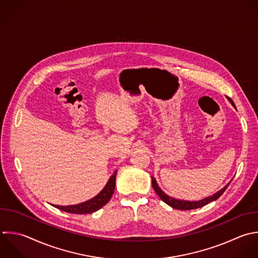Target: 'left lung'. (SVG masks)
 <instances>
[{"instance_id": "left-lung-1", "label": "left lung", "mask_w": 258, "mask_h": 258, "mask_svg": "<svg viewBox=\"0 0 258 258\" xmlns=\"http://www.w3.org/2000/svg\"><path fill=\"white\" fill-rule=\"evenodd\" d=\"M227 98H228V97H227ZM228 100H229V102L232 104V106L235 107V104H234V102L231 100V98H228ZM151 179H152V186H153V189L155 190V192L158 195V197H159L164 203H166L168 206L172 207L173 209H178V210H183V211L192 210V209H198V208L204 207V206H206L207 204H209V203H211V202L217 200V199L226 190V188L228 187V185H229L230 182H231V181H230V182H229L227 185H225L222 189H220L218 192H216L215 195H213V196H211V197H208V198H206V199H204V200H201V201H198V202H189V201H179V200L173 199V198H171V197H168V196H167L166 194H164V192L160 189V187L157 185L155 178H153V177L151 176Z\"/></svg>"}]
</instances>
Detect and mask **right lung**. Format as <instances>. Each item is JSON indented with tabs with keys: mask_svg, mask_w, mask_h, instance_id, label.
Instances as JSON below:
<instances>
[{
	"mask_svg": "<svg viewBox=\"0 0 258 258\" xmlns=\"http://www.w3.org/2000/svg\"><path fill=\"white\" fill-rule=\"evenodd\" d=\"M116 174H117V170L110 177L109 181L107 182L105 187L102 189V191L99 195H97L95 198H93L87 202H84L82 204H78V205H73V206H57V205H55L54 207L61 211L67 212V213L80 214V215L91 214V213L98 211L99 209H101L103 206H105L110 201V199L114 192L115 185H116Z\"/></svg>",
	"mask_w": 258,
	"mask_h": 258,
	"instance_id": "1",
	"label": "right lung"
}]
</instances>
